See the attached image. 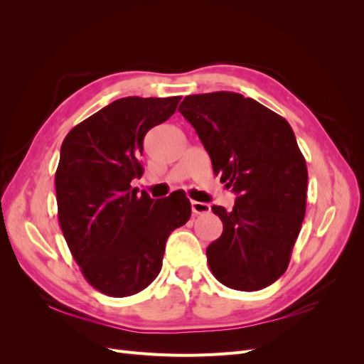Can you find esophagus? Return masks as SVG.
I'll use <instances>...</instances> for the list:
<instances>
[{"label": "esophagus", "instance_id": "obj_1", "mask_svg": "<svg viewBox=\"0 0 364 364\" xmlns=\"http://www.w3.org/2000/svg\"><path fill=\"white\" fill-rule=\"evenodd\" d=\"M191 211L194 214H206V213L211 211V206H209L208 203H203V202L191 200Z\"/></svg>", "mask_w": 364, "mask_h": 364}]
</instances>
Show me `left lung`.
Returning <instances> with one entry per match:
<instances>
[{
  "label": "left lung",
  "instance_id": "obj_1",
  "mask_svg": "<svg viewBox=\"0 0 364 364\" xmlns=\"http://www.w3.org/2000/svg\"><path fill=\"white\" fill-rule=\"evenodd\" d=\"M220 182L237 194L232 211L213 206L223 232L206 249L217 281L257 291L287 270L306 206L308 171L287 119L237 92L183 98Z\"/></svg>",
  "mask_w": 364,
  "mask_h": 364
}]
</instances>
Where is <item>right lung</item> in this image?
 <instances>
[{"mask_svg":"<svg viewBox=\"0 0 364 364\" xmlns=\"http://www.w3.org/2000/svg\"><path fill=\"white\" fill-rule=\"evenodd\" d=\"M182 97H126L70 130L56 171L62 232L83 277L107 296H132L155 281L165 243L190 220L183 194L155 200L132 181L147 132L167 121Z\"/></svg>","mask_w":364,"mask_h":364,"instance_id":"add662e5","label":"right lung"}]
</instances>
